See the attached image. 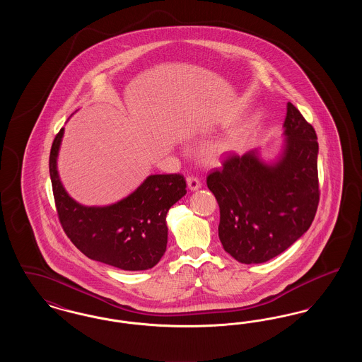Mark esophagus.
<instances>
[{
    "mask_svg": "<svg viewBox=\"0 0 362 362\" xmlns=\"http://www.w3.org/2000/svg\"><path fill=\"white\" fill-rule=\"evenodd\" d=\"M187 186H189V189H191V191H197V189H201L202 183H201V180H199L198 177L189 176V177H187Z\"/></svg>",
    "mask_w": 362,
    "mask_h": 362,
    "instance_id": "obj_1",
    "label": "esophagus"
}]
</instances>
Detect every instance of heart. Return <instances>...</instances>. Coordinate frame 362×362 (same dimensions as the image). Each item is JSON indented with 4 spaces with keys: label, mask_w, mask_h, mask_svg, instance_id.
I'll return each mask as SVG.
<instances>
[{
    "label": "heart",
    "mask_w": 362,
    "mask_h": 362,
    "mask_svg": "<svg viewBox=\"0 0 362 362\" xmlns=\"http://www.w3.org/2000/svg\"><path fill=\"white\" fill-rule=\"evenodd\" d=\"M225 149V144H217V145H211L206 151V156L209 158H214L220 155Z\"/></svg>",
    "instance_id": "obj_1"
}]
</instances>
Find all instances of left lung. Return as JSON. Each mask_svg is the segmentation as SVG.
Here are the masks:
<instances>
[{
  "label": "left lung",
  "mask_w": 362,
  "mask_h": 362,
  "mask_svg": "<svg viewBox=\"0 0 362 362\" xmlns=\"http://www.w3.org/2000/svg\"><path fill=\"white\" fill-rule=\"evenodd\" d=\"M285 146L274 163L258 151L226 157L207 176L220 206L218 238L240 263H263L288 250L308 229L319 205L316 132L291 102Z\"/></svg>",
  "instance_id": "left-lung-1"
}]
</instances>
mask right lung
<instances>
[{"label": "right lung", "instance_id": "right-lung-1", "mask_svg": "<svg viewBox=\"0 0 362 362\" xmlns=\"http://www.w3.org/2000/svg\"><path fill=\"white\" fill-rule=\"evenodd\" d=\"M64 127L54 138L49 168L59 223L70 241L89 259L139 272L152 269L167 250V213L186 195L179 173L151 175L129 197L108 206H84L64 189L57 157Z\"/></svg>", "mask_w": 362, "mask_h": 362}]
</instances>
